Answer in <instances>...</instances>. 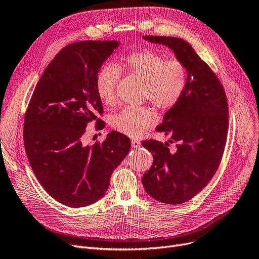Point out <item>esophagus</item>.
Listing matches in <instances>:
<instances>
[{
	"label": "esophagus",
	"mask_w": 259,
	"mask_h": 259,
	"mask_svg": "<svg viewBox=\"0 0 259 259\" xmlns=\"http://www.w3.org/2000/svg\"><path fill=\"white\" fill-rule=\"evenodd\" d=\"M131 146H132V148H139L140 146H141V142L140 141H138V140H132L131 141Z\"/></svg>",
	"instance_id": "34e87169"
}]
</instances>
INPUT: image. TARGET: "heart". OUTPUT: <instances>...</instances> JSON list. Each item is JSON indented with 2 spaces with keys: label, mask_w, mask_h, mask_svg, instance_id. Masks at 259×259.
Returning <instances> with one entry per match:
<instances>
[{
  "label": "heart",
  "mask_w": 259,
  "mask_h": 259,
  "mask_svg": "<svg viewBox=\"0 0 259 259\" xmlns=\"http://www.w3.org/2000/svg\"><path fill=\"white\" fill-rule=\"evenodd\" d=\"M121 69L145 82L144 98L161 110L174 108L182 98L187 84V73L181 62L167 61L160 53L144 50L126 56L119 67L107 64L98 71L96 91L106 105L115 102ZM154 119V113L148 108L126 107L112 116L111 126L125 136L137 138L152 125Z\"/></svg>",
  "instance_id": "1"
}]
</instances>
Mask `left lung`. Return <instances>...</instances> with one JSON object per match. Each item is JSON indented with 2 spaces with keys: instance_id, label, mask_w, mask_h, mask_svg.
I'll use <instances>...</instances> for the list:
<instances>
[{
  "instance_id": "left-lung-1",
  "label": "left lung",
  "mask_w": 259,
  "mask_h": 259,
  "mask_svg": "<svg viewBox=\"0 0 259 259\" xmlns=\"http://www.w3.org/2000/svg\"><path fill=\"white\" fill-rule=\"evenodd\" d=\"M170 49L187 73L182 98L168 110L156 131L170 136L169 144L149 140L142 143L153 156L143 176V186L153 199L181 204L203 189L216 174L226 147L229 106L224 89L210 67L181 38L143 36Z\"/></svg>"
}]
</instances>
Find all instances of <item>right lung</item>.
<instances>
[{
	"mask_svg": "<svg viewBox=\"0 0 259 259\" xmlns=\"http://www.w3.org/2000/svg\"><path fill=\"white\" fill-rule=\"evenodd\" d=\"M118 41H80L63 48L43 72L24 118L23 139L31 169L46 192L70 207L102 198L115 168L130 150V140L111 131L105 142L83 143L85 128L103 129V103L96 75Z\"/></svg>",
	"mask_w": 259,
	"mask_h": 259,
	"instance_id": "obj_1",
	"label": "right lung"
}]
</instances>
